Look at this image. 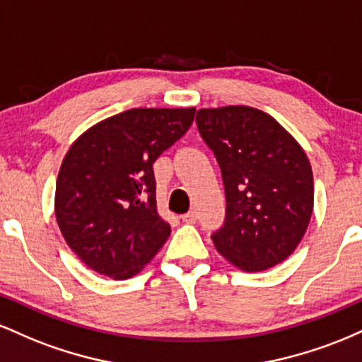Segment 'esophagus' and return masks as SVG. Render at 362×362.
I'll use <instances>...</instances> for the list:
<instances>
[{"instance_id": "esophagus-1", "label": "esophagus", "mask_w": 362, "mask_h": 362, "mask_svg": "<svg viewBox=\"0 0 362 362\" xmlns=\"http://www.w3.org/2000/svg\"><path fill=\"white\" fill-rule=\"evenodd\" d=\"M182 221L187 224H194L195 221H197V213H195V211H189V213L182 216Z\"/></svg>"}]
</instances>
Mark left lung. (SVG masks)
<instances>
[{
    "instance_id": "1",
    "label": "left lung",
    "mask_w": 362,
    "mask_h": 362,
    "mask_svg": "<svg viewBox=\"0 0 362 362\" xmlns=\"http://www.w3.org/2000/svg\"><path fill=\"white\" fill-rule=\"evenodd\" d=\"M197 129L221 168L226 218L213 233L245 272L267 271L296 250L313 213L305 149L276 119L247 105L197 110Z\"/></svg>"
}]
</instances>
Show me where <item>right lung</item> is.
<instances>
[{"label": "right lung", "instance_id": "obj_1", "mask_svg": "<svg viewBox=\"0 0 362 362\" xmlns=\"http://www.w3.org/2000/svg\"><path fill=\"white\" fill-rule=\"evenodd\" d=\"M194 115V107L120 112L86 129L68 149L54 213L66 243L91 271L129 279L168 240L153 163L189 131Z\"/></svg>", "mask_w": 362, "mask_h": 362}]
</instances>
